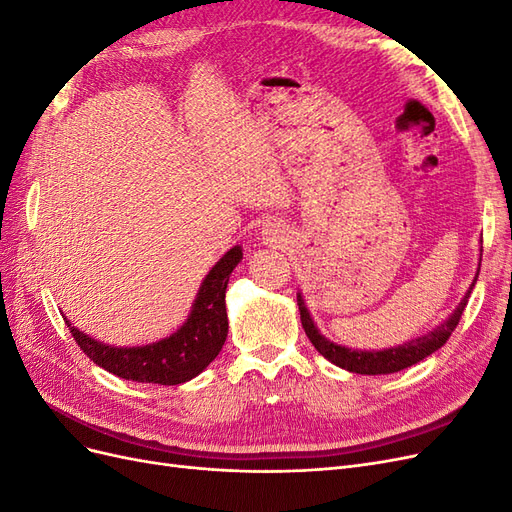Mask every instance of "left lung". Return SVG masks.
I'll return each mask as SVG.
<instances>
[{
	"instance_id": "1",
	"label": "left lung",
	"mask_w": 512,
	"mask_h": 512,
	"mask_svg": "<svg viewBox=\"0 0 512 512\" xmlns=\"http://www.w3.org/2000/svg\"><path fill=\"white\" fill-rule=\"evenodd\" d=\"M476 284V280L472 282V286ZM470 290L466 292V299H463L455 312L448 316L446 322H442L440 327L433 329L431 333L423 335V337H416L412 342H406L404 346H397V348H389V350H374V352H367V350H350L344 346H337L333 342H329L327 337H322L318 333V329L314 327V320L309 318L307 307L301 299V294H297V305H299V312H301V324L305 329V335L309 337V342L314 344V348L324 356V359H329L331 363H335L337 367L348 369L352 374H365V376H378V374H395V371L406 369L418 361H423L425 356H429L431 352H436L438 348H442L451 333L457 329V324L463 316V309L468 305L470 299Z\"/></svg>"
}]
</instances>
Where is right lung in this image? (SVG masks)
I'll return each mask as SVG.
<instances>
[{"label":"right lung","instance_id":"obj_1","mask_svg":"<svg viewBox=\"0 0 512 512\" xmlns=\"http://www.w3.org/2000/svg\"><path fill=\"white\" fill-rule=\"evenodd\" d=\"M241 258L243 252L239 245L220 258L200 286L188 320L162 342L136 348H111L70 327L68 322L70 333L91 361L123 380L164 386L188 382L220 354L226 342V286Z\"/></svg>","mask_w":512,"mask_h":512}]
</instances>
